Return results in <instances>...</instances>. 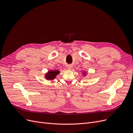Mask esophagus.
Returning a JSON list of instances; mask_svg holds the SVG:
<instances>
[{
  "label": "esophagus",
  "mask_w": 133,
  "mask_h": 133,
  "mask_svg": "<svg viewBox=\"0 0 133 133\" xmlns=\"http://www.w3.org/2000/svg\"><path fill=\"white\" fill-rule=\"evenodd\" d=\"M71 68H72V66H71V65H68V66H67V69H71Z\"/></svg>",
  "instance_id": "esophagus-1"
}]
</instances>
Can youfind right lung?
Here are the masks:
<instances>
[{
	"instance_id": "1",
	"label": "right lung",
	"mask_w": 133,
	"mask_h": 133,
	"mask_svg": "<svg viewBox=\"0 0 133 133\" xmlns=\"http://www.w3.org/2000/svg\"><path fill=\"white\" fill-rule=\"evenodd\" d=\"M59 71L57 70L55 71H50L46 75V78L48 79H54L57 74H59Z\"/></svg>"
}]
</instances>
